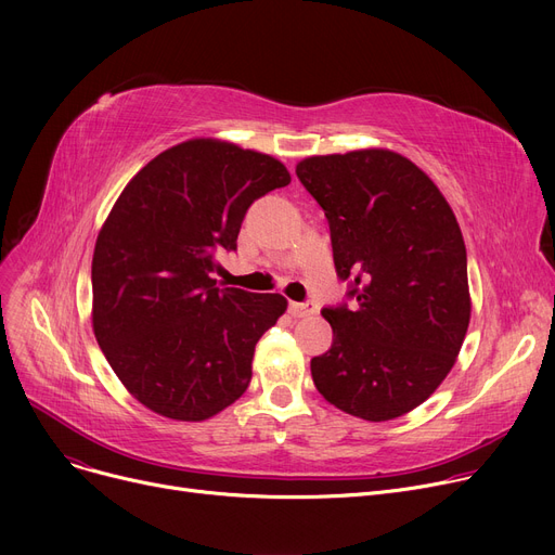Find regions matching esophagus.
I'll list each match as a JSON object with an SVG mask.
<instances>
[{
  "label": "esophagus",
  "mask_w": 555,
  "mask_h": 555,
  "mask_svg": "<svg viewBox=\"0 0 555 555\" xmlns=\"http://www.w3.org/2000/svg\"><path fill=\"white\" fill-rule=\"evenodd\" d=\"M317 312L314 304H289V314L293 317H310Z\"/></svg>",
  "instance_id": "esophagus-1"
}]
</instances>
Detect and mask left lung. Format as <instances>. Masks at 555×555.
Masks as SVG:
<instances>
[{
	"mask_svg": "<svg viewBox=\"0 0 555 555\" xmlns=\"http://www.w3.org/2000/svg\"><path fill=\"white\" fill-rule=\"evenodd\" d=\"M297 178L331 224L351 308H324L333 344L312 358L317 391L383 423L423 404L452 371L470 324L468 260L448 199L412 159L387 149L314 155Z\"/></svg>",
	"mask_w": 555,
	"mask_h": 555,
	"instance_id": "obj_1",
	"label": "left lung"
}]
</instances>
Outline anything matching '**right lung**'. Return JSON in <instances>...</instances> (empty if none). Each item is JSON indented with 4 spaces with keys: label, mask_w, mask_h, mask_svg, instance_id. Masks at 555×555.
<instances>
[{
    "label": "right lung",
    "mask_w": 555,
    "mask_h": 555,
    "mask_svg": "<svg viewBox=\"0 0 555 555\" xmlns=\"http://www.w3.org/2000/svg\"><path fill=\"white\" fill-rule=\"evenodd\" d=\"M289 184L256 151L199 137L145 164L116 197L92 258V328L124 387L151 412L202 423L249 387L256 341L281 295L216 287L249 204Z\"/></svg>",
    "instance_id": "right-lung-1"
}]
</instances>
